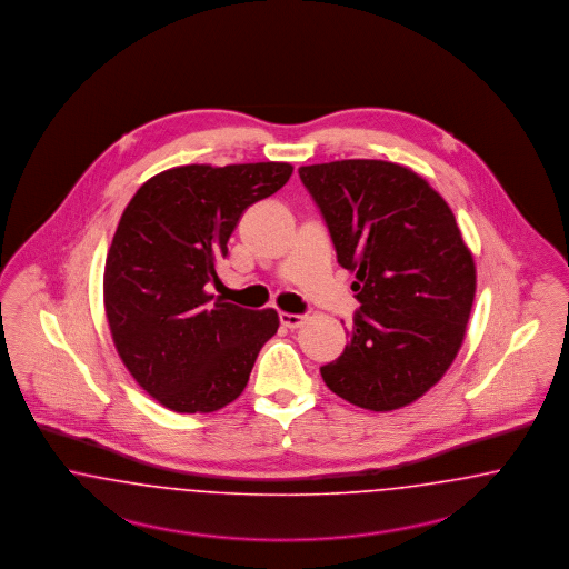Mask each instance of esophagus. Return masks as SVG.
<instances>
[{"label":"esophagus","mask_w":569,"mask_h":569,"mask_svg":"<svg viewBox=\"0 0 569 569\" xmlns=\"http://www.w3.org/2000/svg\"><path fill=\"white\" fill-rule=\"evenodd\" d=\"M303 322L301 315H289V312H280V325L289 327V329H297Z\"/></svg>","instance_id":"34e87169"}]
</instances>
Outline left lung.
<instances>
[{"mask_svg": "<svg viewBox=\"0 0 569 569\" xmlns=\"http://www.w3.org/2000/svg\"><path fill=\"white\" fill-rule=\"evenodd\" d=\"M338 263L355 272L345 352L322 366L350 403L389 412L425 396L466 338L476 266L452 210L419 173L378 159L299 168Z\"/></svg>", "mask_w": 569, "mask_h": 569, "instance_id": "1", "label": "left lung"}]
</instances>
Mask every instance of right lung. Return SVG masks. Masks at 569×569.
Returning a JSON list of instances; mask_svg holds the SVG:
<instances>
[{
    "label": "right lung",
    "mask_w": 569,
    "mask_h": 569,
    "mask_svg": "<svg viewBox=\"0 0 569 569\" xmlns=\"http://www.w3.org/2000/svg\"><path fill=\"white\" fill-rule=\"evenodd\" d=\"M289 163L180 166L152 176L124 208L103 270V306L124 368L161 406L208 415L244 391L278 315L208 293L248 206L270 198Z\"/></svg>",
    "instance_id": "obj_1"
}]
</instances>
